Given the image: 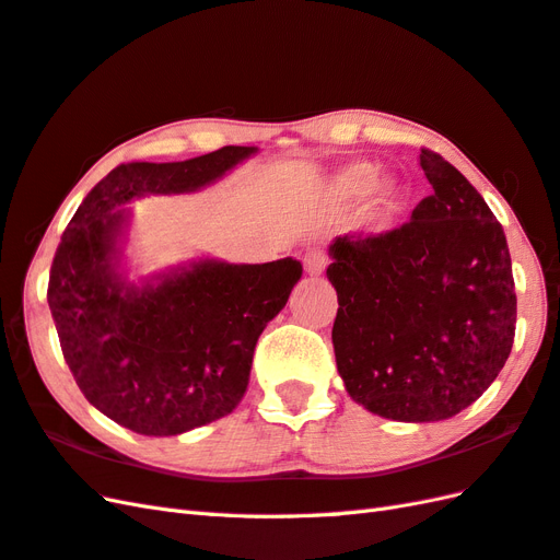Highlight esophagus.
Returning a JSON list of instances; mask_svg holds the SVG:
<instances>
[{"instance_id": "obj_1", "label": "esophagus", "mask_w": 560, "mask_h": 560, "mask_svg": "<svg viewBox=\"0 0 560 560\" xmlns=\"http://www.w3.org/2000/svg\"><path fill=\"white\" fill-rule=\"evenodd\" d=\"M303 262H305V271L310 277H319L326 269V255L322 250H310Z\"/></svg>"}]
</instances>
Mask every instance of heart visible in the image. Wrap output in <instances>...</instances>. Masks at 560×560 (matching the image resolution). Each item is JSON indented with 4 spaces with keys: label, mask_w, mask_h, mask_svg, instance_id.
<instances>
[{
    "label": "heart",
    "mask_w": 560,
    "mask_h": 560,
    "mask_svg": "<svg viewBox=\"0 0 560 560\" xmlns=\"http://www.w3.org/2000/svg\"><path fill=\"white\" fill-rule=\"evenodd\" d=\"M374 186H376V170L366 163H357L348 170H342L338 177V189L346 198H364L366 194H371ZM393 206H395V191L385 186L381 191V220L385 218V212L393 210Z\"/></svg>",
    "instance_id": "1"
}]
</instances>
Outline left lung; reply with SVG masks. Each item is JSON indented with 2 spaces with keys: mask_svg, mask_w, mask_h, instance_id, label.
Returning <instances> with one entry per match:
<instances>
[{
  "mask_svg": "<svg viewBox=\"0 0 560 560\" xmlns=\"http://www.w3.org/2000/svg\"><path fill=\"white\" fill-rule=\"evenodd\" d=\"M433 194L383 234L338 236L334 350L357 405L383 419L456 417L490 388L515 336L504 229L440 153L421 149Z\"/></svg>",
  "mask_w": 560,
  "mask_h": 560,
  "instance_id": "left-lung-1",
  "label": "left lung"
}]
</instances>
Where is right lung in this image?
Masks as SVG:
<instances>
[{"label": "right lung", "instance_id": "obj_1", "mask_svg": "<svg viewBox=\"0 0 560 560\" xmlns=\"http://www.w3.org/2000/svg\"><path fill=\"white\" fill-rule=\"evenodd\" d=\"M224 147L182 163H125L98 182L56 248L47 300L63 360L88 402L139 435H179L232 413L248 388L255 342L303 265L200 260L141 289L118 271L125 203L189 194L246 161Z\"/></svg>", "mask_w": 560, "mask_h": 560}]
</instances>
